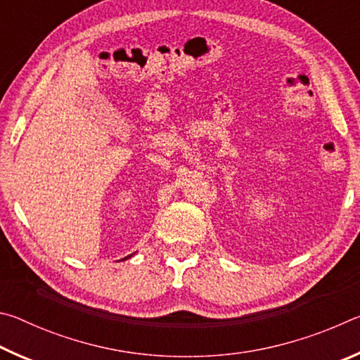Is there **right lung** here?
Segmentation results:
<instances>
[{"instance_id":"obj_1","label":"right lung","mask_w":360,"mask_h":360,"mask_svg":"<svg viewBox=\"0 0 360 360\" xmlns=\"http://www.w3.org/2000/svg\"><path fill=\"white\" fill-rule=\"evenodd\" d=\"M129 257H130V255H129ZM129 257H125V259H129ZM125 259H122V260H125Z\"/></svg>"}]
</instances>
